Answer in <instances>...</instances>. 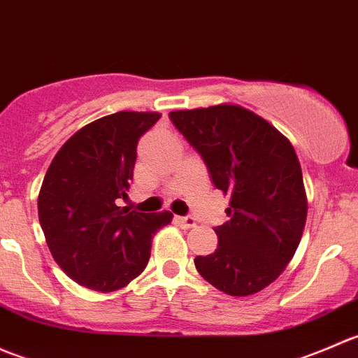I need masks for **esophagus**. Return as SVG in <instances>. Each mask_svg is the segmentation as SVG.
<instances>
[{
	"label": "esophagus",
	"mask_w": 358,
	"mask_h": 358,
	"mask_svg": "<svg viewBox=\"0 0 358 358\" xmlns=\"http://www.w3.org/2000/svg\"><path fill=\"white\" fill-rule=\"evenodd\" d=\"M176 222H178L180 227H183V229H192V227H196V218H194V216H178Z\"/></svg>",
	"instance_id": "1"
}]
</instances>
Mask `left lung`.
<instances>
[{"label": "left lung", "mask_w": 358, "mask_h": 358, "mask_svg": "<svg viewBox=\"0 0 358 358\" xmlns=\"http://www.w3.org/2000/svg\"><path fill=\"white\" fill-rule=\"evenodd\" d=\"M202 157L213 185L230 196L229 222L215 227L218 248L196 256L197 272L216 289L249 296L284 272L301 241L306 194L291 142L241 106L169 112Z\"/></svg>", "instance_id": "obj_1"}]
</instances>
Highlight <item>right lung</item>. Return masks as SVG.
Listing matches in <instances>:
<instances>
[{"label": "right lung", "mask_w": 358, "mask_h": 358, "mask_svg": "<svg viewBox=\"0 0 358 358\" xmlns=\"http://www.w3.org/2000/svg\"><path fill=\"white\" fill-rule=\"evenodd\" d=\"M157 112H115L76 131L43 180L38 215L52 256L74 282L121 289L143 272L152 237L173 215L119 208L133 180L140 136Z\"/></svg>", "instance_id": "obj_1"}]
</instances>
